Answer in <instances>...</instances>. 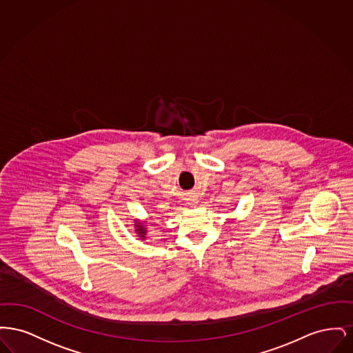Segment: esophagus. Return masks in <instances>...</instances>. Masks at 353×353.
Listing matches in <instances>:
<instances>
[{
  "label": "esophagus",
  "instance_id": "34e87169",
  "mask_svg": "<svg viewBox=\"0 0 353 353\" xmlns=\"http://www.w3.org/2000/svg\"><path fill=\"white\" fill-rule=\"evenodd\" d=\"M193 203H196V202L193 201Z\"/></svg>",
  "mask_w": 353,
  "mask_h": 353
}]
</instances>
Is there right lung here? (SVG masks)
<instances>
[{"label": "right lung", "instance_id": "right-lung-1", "mask_svg": "<svg viewBox=\"0 0 353 353\" xmlns=\"http://www.w3.org/2000/svg\"><path fill=\"white\" fill-rule=\"evenodd\" d=\"M134 225H136V226H134V228H136V233L139 234V236H140V238H145L144 235L147 233V230H145L144 225H143L140 221H136V223H134Z\"/></svg>", "mask_w": 353, "mask_h": 353}]
</instances>
